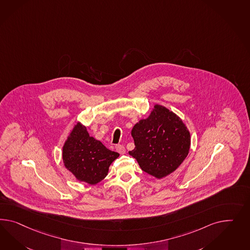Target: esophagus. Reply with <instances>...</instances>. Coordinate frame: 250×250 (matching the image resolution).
<instances>
[{
  "instance_id": "esophagus-1",
  "label": "esophagus",
  "mask_w": 250,
  "mask_h": 250,
  "mask_svg": "<svg viewBox=\"0 0 250 250\" xmlns=\"http://www.w3.org/2000/svg\"><path fill=\"white\" fill-rule=\"evenodd\" d=\"M115 149H116V151H117L120 155H124V154L125 153V146H122V145H117V146H115Z\"/></svg>"
}]
</instances>
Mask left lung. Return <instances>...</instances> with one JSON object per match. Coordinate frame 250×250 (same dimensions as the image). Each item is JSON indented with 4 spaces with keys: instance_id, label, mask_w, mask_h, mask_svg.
<instances>
[{
    "instance_id": "obj_1",
    "label": "left lung",
    "mask_w": 250,
    "mask_h": 250,
    "mask_svg": "<svg viewBox=\"0 0 250 250\" xmlns=\"http://www.w3.org/2000/svg\"><path fill=\"white\" fill-rule=\"evenodd\" d=\"M131 135L135 149L129 155L144 172L155 178L173 173L188 155V129L180 117L160 104H155L147 118L135 124Z\"/></svg>"
}]
</instances>
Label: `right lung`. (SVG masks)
<instances>
[{
  "label": "right lung",
  "mask_w": 250,
  "mask_h": 250,
  "mask_svg": "<svg viewBox=\"0 0 250 250\" xmlns=\"http://www.w3.org/2000/svg\"><path fill=\"white\" fill-rule=\"evenodd\" d=\"M119 154L106 148L77 123L62 146V161L77 180L89 185L101 182Z\"/></svg>",
  "instance_id": "1"
}]
</instances>
